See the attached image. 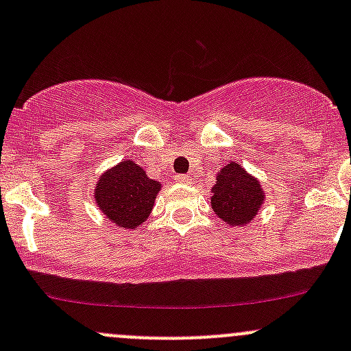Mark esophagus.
Wrapping results in <instances>:
<instances>
[{
	"label": "esophagus",
	"mask_w": 351,
	"mask_h": 351,
	"mask_svg": "<svg viewBox=\"0 0 351 351\" xmlns=\"http://www.w3.org/2000/svg\"><path fill=\"white\" fill-rule=\"evenodd\" d=\"M175 180L178 183H189L190 182V176L189 175H176Z\"/></svg>",
	"instance_id": "34e87169"
}]
</instances>
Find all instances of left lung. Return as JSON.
<instances>
[{"instance_id": "1", "label": "left lung", "mask_w": 351, "mask_h": 351, "mask_svg": "<svg viewBox=\"0 0 351 351\" xmlns=\"http://www.w3.org/2000/svg\"><path fill=\"white\" fill-rule=\"evenodd\" d=\"M215 215L231 228H244L260 212L265 192L260 180L250 175L239 162L231 161L219 169L210 190Z\"/></svg>"}]
</instances>
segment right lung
Returning a JSON list of instances; mask_svg holds the SVG:
<instances>
[{
  "mask_svg": "<svg viewBox=\"0 0 351 351\" xmlns=\"http://www.w3.org/2000/svg\"><path fill=\"white\" fill-rule=\"evenodd\" d=\"M161 183L151 180L136 161L117 162L95 183V204L117 228L137 229L153 212Z\"/></svg>",
  "mask_w": 351,
  "mask_h": 351,
  "instance_id": "right-lung-1",
  "label": "right lung"
}]
</instances>
